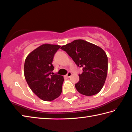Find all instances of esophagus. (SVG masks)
Instances as JSON below:
<instances>
[{"instance_id": "obj_1", "label": "esophagus", "mask_w": 132, "mask_h": 132, "mask_svg": "<svg viewBox=\"0 0 132 132\" xmlns=\"http://www.w3.org/2000/svg\"><path fill=\"white\" fill-rule=\"evenodd\" d=\"M71 74H71V72H70V71H69V72L68 73V74H66V76L68 77V78H69V77H71Z\"/></svg>"}]
</instances>
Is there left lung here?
Masks as SVG:
<instances>
[{
	"label": "left lung",
	"instance_id": "left-lung-1",
	"mask_svg": "<svg viewBox=\"0 0 132 132\" xmlns=\"http://www.w3.org/2000/svg\"><path fill=\"white\" fill-rule=\"evenodd\" d=\"M78 66L82 68L80 80L75 84L79 93L92 96L99 93L104 84L108 70V58L102 48L85 40H75L62 45Z\"/></svg>",
	"mask_w": 132,
	"mask_h": 132
}]
</instances>
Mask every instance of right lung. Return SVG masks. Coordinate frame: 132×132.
<instances>
[{
    "mask_svg": "<svg viewBox=\"0 0 132 132\" xmlns=\"http://www.w3.org/2000/svg\"><path fill=\"white\" fill-rule=\"evenodd\" d=\"M60 47L44 44L29 54L25 59V80L33 92L44 101L54 100L62 93L63 77L51 73L54 54Z\"/></svg>",
    "mask_w": 132,
    "mask_h": 132,
    "instance_id": "1",
    "label": "right lung"
}]
</instances>
